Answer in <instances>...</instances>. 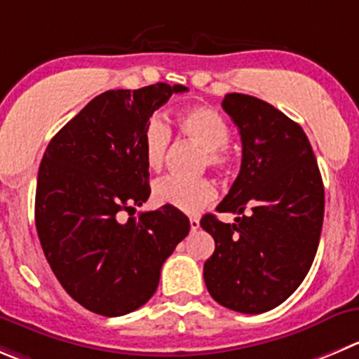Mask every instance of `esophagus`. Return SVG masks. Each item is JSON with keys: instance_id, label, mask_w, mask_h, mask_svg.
<instances>
[{"instance_id": "esophagus-1", "label": "esophagus", "mask_w": 359, "mask_h": 359, "mask_svg": "<svg viewBox=\"0 0 359 359\" xmlns=\"http://www.w3.org/2000/svg\"><path fill=\"white\" fill-rule=\"evenodd\" d=\"M201 227V222H199V218H196V217H192L190 218V229H192L194 233H196L197 229Z\"/></svg>"}]
</instances>
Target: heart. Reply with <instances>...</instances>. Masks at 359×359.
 Instances as JSON below:
<instances>
[{
  "mask_svg": "<svg viewBox=\"0 0 359 359\" xmlns=\"http://www.w3.org/2000/svg\"><path fill=\"white\" fill-rule=\"evenodd\" d=\"M177 130L183 137L190 139L203 148L201 167H213L225 170L233 163V151L229 148L231 126L227 119L211 105H192L177 114ZM170 142V128L162 116L155 114L148 119L142 130V155L146 165L158 170L165 160ZM217 189L208 177L183 180L165 176L153 185V201L162 206H170L182 213H199L203 208L213 203Z\"/></svg>",
  "mask_w": 359,
  "mask_h": 359,
  "instance_id": "1",
  "label": "heart"
}]
</instances>
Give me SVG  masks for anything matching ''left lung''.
<instances>
[{
	"mask_svg": "<svg viewBox=\"0 0 359 359\" xmlns=\"http://www.w3.org/2000/svg\"><path fill=\"white\" fill-rule=\"evenodd\" d=\"M222 107L240 130L243 156L217 210L240 217L236 224L215 215L201 220L215 240L204 282L225 309L262 313L284 303L312 266L324 218L323 177L309 137L284 112L241 93L225 95Z\"/></svg>",
	"mask_w": 359,
	"mask_h": 359,
	"instance_id": "left-lung-1",
	"label": "left lung"
}]
</instances>
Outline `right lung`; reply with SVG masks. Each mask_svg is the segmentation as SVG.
I'll use <instances>...</instances> for the list:
<instances>
[{
  "label": "right lung",
  "mask_w": 359,
  "mask_h": 359,
  "mask_svg": "<svg viewBox=\"0 0 359 359\" xmlns=\"http://www.w3.org/2000/svg\"><path fill=\"white\" fill-rule=\"evenodd\" d=\"M182 84L111 90L95 97L50 139L39 169L35 224L50 269L84 309L130 313L158 287L160 269L189 234L170 206L139 213L151 194L142 130Z\"/></svg>",
  "instance_id": "obj_1"
}]
</instances>
